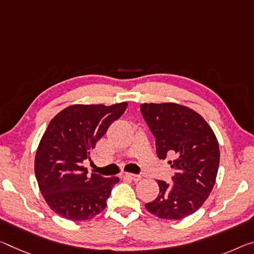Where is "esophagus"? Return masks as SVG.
I'll list each match as a JSON object with an SVG mask.
<instances>
[{
	"mask_svg": "<svg viewBox=\"0 0 254 254\" xmlns=\"http://www.w3.org/2000/svg\"><path fill=\"white\" fill-rule=\"evenodd\" d=\"M123 176L127 179H130L134 182H138L139 180H141V176L140 175H135V174H131V173H123Z\"/></svg>",
	"mask_w": 254,
	"mask_h": 254,
	"instance_id": "obj_1",
	"label": "esophagus"
}]
</instances>
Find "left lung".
<instances>
[{"label": "left lung", "mask_w": 254, "mask_h": 254, "mask_svg": "<svg viewBox=\"0 0 254 254\" xmlns=\"http://www.w3.org/2000/svg\"><path fill=\"white\" fill-rule=\"evenodd\" d=\"M142 116L156 138L157 156L175 170L173 183L157 181L159 194L146 209L159 218L179 220L202 206L216 182L219 144L210 126L190 107L175 103H144Z\"/></svg>", "instance_id": "left-lung-1"}]
</instances>
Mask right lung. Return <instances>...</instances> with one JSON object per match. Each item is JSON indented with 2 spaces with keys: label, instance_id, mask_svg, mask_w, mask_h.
<instances>
[{
  "label": "right lung",
  "instance_id": "1",
  "mask_svg": "<svg viewBox=\"0 0 254 254\" xmlns=\"http://www.w3.org/2000/svg\"><path fill=\"white\" fill-rule=\"evenodd\" d=\"M127 106V102L111 106L76 104L64 108L48 124L36 151L35 175L48 207L59 216L88 220L106 208L119 178L87 175L82 162L90 159V151Z\"/></svg>",
  "mask_w": 254,
  "mask_h": 254
}]
</instances>
